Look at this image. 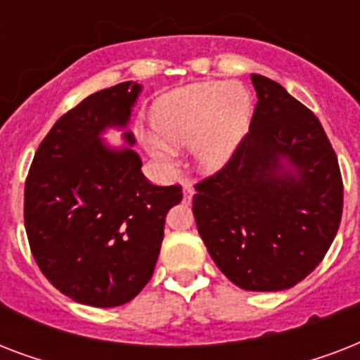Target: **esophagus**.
<instances>
[{
  "instance_id": "34e87169",
  "label": "esophagus",
  "mask_w": 360,
  "mask_h": 360,
  "mask_svg": "<svg viewBox=\"0 0 360 360\" xmlns=\"http://www.w3.org/2000/svg\"><path fill=\"white\" fill-rule=\"evenodd\" d=\"M192 196H194V188H192V185H188V183H186V185L183 186V202L191 203Z\"/></svg>"
}]
</instances>
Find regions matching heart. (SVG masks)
<instances>
[{"label": "heart", "mask_w": 360, "mask_h": 360, "mask_svg": "<svg viewBox=\"0 0 360 360\" xmlns=\"http://www.w3.org/2000/svg\"><path fill=\"white\" fill-rule=\"evenodd\" d=\"M252 114V98L240 84L209 82L183 87L153 104V136L141 143L158 164L169 166L174 149L191 147L194 162L203 172L224 166L245 136Z\"/></svg>", "instance_id": "obj_1"}]
</instances>
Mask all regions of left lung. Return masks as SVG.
<instances>
[{"label": "left lung", "instance_id": "obj_1", "mask_svg": "<svg viewBox=\"0 0 360 360\" xmlns=\"http://www.w3.org/2000/svg\"><path fill=\"white\" fill-rule=\"evenodd\" d=\"M257 104L230 162L196 185L192 211L217 267L240 290L282 291L329 250L344 188L319 120L284 87L252 75Z\"/></svg>", "mask_w": 360, "mask_h": 360}]
</instances>
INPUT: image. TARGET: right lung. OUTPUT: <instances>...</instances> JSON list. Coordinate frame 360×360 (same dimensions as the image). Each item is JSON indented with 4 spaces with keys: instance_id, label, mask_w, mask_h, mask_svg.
I'll list each match as a JSON object with an SVG mask.
<instances>
[{
    "instance_id": "1",
    "label": "right lung",
    "mask_w": 360,
    "mask_h": 360,
    "mask_svg": "<svg viewBox=\"0 0 360 360\" xmlns=\"http://www.w3.org/2000/svg\"><path fill=\"white\" fill-rule=\"evenodd\" d=\"M141 84L123 82L61 115L31 162L24 222L42 274L72 301L97 308L132 301L151 280L166 214L181 186L151 185L127 130ZM122 130L125 146L102 134Z\"/></svg>"
}]
</instances>
